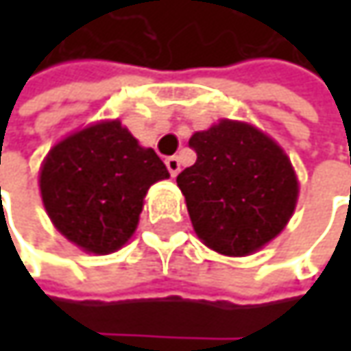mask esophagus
I'll return each instance as SVG.
<instances>
[{"instance_id":"1","label":"esophagus","mask_w":351,"mask_h":351,"mask_svg":"<svg viewBox=\"0 0 351 351\" xmlns=\"http://www.w3.org/2000/svg\"><path fill=\"white\" fill-rule=\"evenodd\" d=\"M166 168H168L169 176L176 178V176L180 173V169H182L180 158H178V156H169V158H166Z\"/></svg>"}]
</instances>
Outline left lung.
I'll return each instance as SVG.
<instances>
[{
    "mask_svg": "<svg viewBox=\"0 0 351 351\" xmlns=\"http://www.w3.org/2000/svg\"><path fill=\"white\" fill-rule=\"evenodd\" d=\"M193 166L178 176L189 219L205 246L248 256L289 223L299 182L283 148L248 123L223 119L189 138Z\"/></svg>",
    "mask_w": 351,
    "mask_h": 351,
    "instance_id": "obj_1",
    "label": "left lung"
}]
</instances>
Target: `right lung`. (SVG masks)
Listing matches in <instances>:
<instances>
[{
  "instance_id": "add662e5",
  "label": "right lung",
  "mask_w": 351,
  "mask_h": 351,
  "mask_svg": "<svg viewBox=\"0 0 351 351\" xmlns=\"http://www.w3.org/2000/svg\"><path fill=\"white\" fill-rule=\"evenodd\" d=\"M164 162L119 121L60 141L40 168V195L52 224L89 254H111L136 230L150 185L168 180Z\"/></svg>"
}]
</instances>
